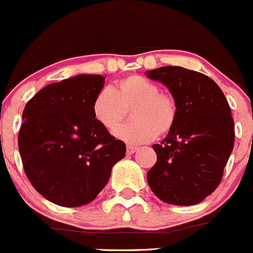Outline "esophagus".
I'll return each mask as SVG.
<instances>
[{
    "instance_id": "1",
    "label": "esophagus",
    "mask_w": 253,
    "mask_h": 253,
    "mask_svg": "<svg viewBox=\"0 0 253 253\" xmlns=\"http://www.w3.org/2000/svg\"><path fill=\"white\" fill-rule=\"evenodd\" d=\"M137 150H139V147L131 146V145H127V146H126V154L127 155H132L134 152H136Z\"/></svg>"
}]
</instances>
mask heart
<instances>
[{"instance_id":"heart-1","label":"heart","mask_w":253,"mask_h":253,"mask_svg":"<svg viewBox=\"0 0 253 253\" xmlns=\"http://www.w3.org/2000/svg\"><path fill=\"white\" fill-rule=\"evenodd\" d=\"M130 106L134 121L117 127ZM92 112L102 126L117 127L113 130L117 139L127 144H144L173 127L178 107L176 99L169 93L160 92L156 84L146 77L132 75L119 80L113 89L99 91L92 103Z\"/></svg>"}]
</instances>
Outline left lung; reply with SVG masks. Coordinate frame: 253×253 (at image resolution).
I'll list each match as a JSON object with an SVG mask.
<instances>
[{"mask_svg":"<svg viewBox=\"0 0 253 253\" xmlns=\"http://www.w3.org/2000/svg\"><path fill=\"white\" fill-rule=\"evenodd\" d=\"M169 88L178 107L177 121L161 144L147 183L157 198L173 206H194L211 196L222 178L234 149L231 109L211 77L181 66L146 71Z\"/></svg>","mask_w":253,"mask_h":253,"instance_id":"8db88e82","label":"left lung"}]
</instances>
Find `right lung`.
<instances>
[{
  "instance_id": "add662e5",
  "label": "right lung",
  "mask_w": 253,
  "mask_h": 253,
  "mask_svg": "<svg viewBox=\"0 0 253 253\" xmlns=\"http://www.w3.org/2000/svg\"><path fill=\"white\" fill-rule=\"evenodd\" d=\"M106 77L77 75L45 86L22 116L18 147L27 177L61 207L88 204L106 187L126 147L94 119L92 103Z\"/></svg>"
}]
</instances>
